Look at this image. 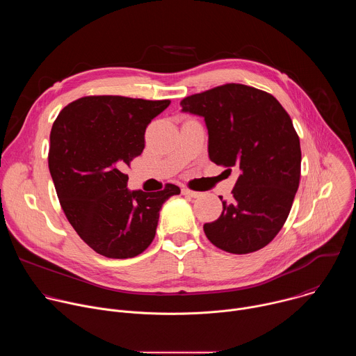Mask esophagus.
<instances>
[{"mask_svg":"<svg viewBox=\"0 0 356 356\" xmlns=\"http://www.w3.org/2000/svg\"><path fill=\"white\" fill-rule=\"evenodd\" d=\"M181 194H183V195H186V197H193V198H195V197H200V195H201V193H198V191H193V190H190V188H183V190H181Z\"/></svg>","mask_w":356,"mask_h":356,"instance_id":"esophagus-1","label":"esophagus"}]
</instances>
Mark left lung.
Here are the masks:
<instances>
[{"label": "left lung", "instance_id": "8db88e82", "mask_svg": "<svg viewBox=\"0 0 356 356\" xmlns=\"http://www.w3.org/2000/svg\"><path fill=\"white\" fill-rule=\"evenodd\" d=\"M181 111L204 118L209 156L239 173L231 201L204 232L217 248L243 255L266 246L284 225L300 183V139L269 92L224 84L181 99Z\"/></svg>", "mask_w": 356, "mask_h": 356}]
</instances>
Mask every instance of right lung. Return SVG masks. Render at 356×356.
<instances>
[{
    "mask_svg": "<svg viewBox=\"0 0 356 356\" xmlns=\"http://www.w3.org/2000/svg\"><path fill=\"white\" fill-rule=\"evenodd\" d=\"M169 99L90 95L66 106L50 131L49 170L60 206L99 255L134 258L155 238L159 211L175 184L158 193L128 190L127 166L142 154L145 131Z\"/></svg>",
    "mask_w": 356,
    "mask_h": 356,
    "instance_id": "obj_1",
    "label": "right lung"
}]
</instances>
